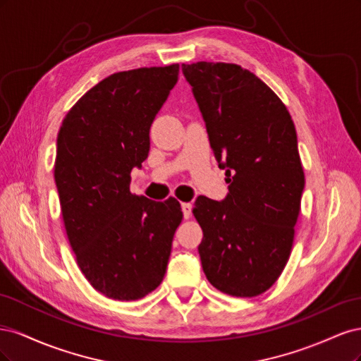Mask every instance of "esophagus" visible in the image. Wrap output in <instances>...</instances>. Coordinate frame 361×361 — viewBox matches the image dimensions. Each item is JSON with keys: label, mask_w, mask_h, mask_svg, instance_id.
I'll return each instance as SVG.
<instances>
[{"label": "esophagus", "mask_w": 361, "mask_h": 361, "mask_svg": "<svg viewBox=\"0 0 361 361\" xmlns=\"http://www.w3.org/2000/svg\"><path fill=\"white\" fill-rule=\"evenodd\" d=\"M191 209H192L191 203H182V212H183V216L187 218V220L191 216Z\"/></svg>", "instance_id": "1"}]
</instances>
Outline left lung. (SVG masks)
<instances>
[{
  "label": "left lung",
  "mask_w": 361,
  "mask_h": 361,
  "mask_svg": "<svg viewBox=\"0 0 361 361\" xmlns=\"http://www.w3.org/2000/svg\"><path fill=\"white\" fill-rule=\"evenodd\" d=\"M226 169L223 202L200 195L199 255L211 285L232 297L267 292L285 269L304 190L297 130L286 105L255 73L233 63L182 64Z\"/></svg>",
  "instance_id": "1"
}]
</instances>
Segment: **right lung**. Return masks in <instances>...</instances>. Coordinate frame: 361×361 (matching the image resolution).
I'll return each mask as SVG.
<instances>
[{
    "mask_svg": "<svg viewBox=\"0 0 361 361\" xmlns=\"http://www.w3.org/2000/svg\"><path fill=\"white\" fill-rule=\"evenodd\" d=\"M178 76L179 64L113 73L80 97L59 130L54 179L64 228L84 277L111 300H140L161 285L183 218L174 197L154 202L129 190Z\"/></svg>",
    "mask_w": 361,
    "mask_h": 361,
    "instance_id": "add662e5",
    "label": "right lung"
}]
</instances>
